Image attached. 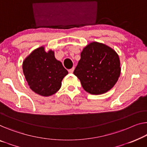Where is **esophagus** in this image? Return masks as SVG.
I'll return each instance as SVG.
<instances>
[{
  "instance_id": "obj_1",
  "label": "esophagus",
  "mask_w": 147,
  "mask_h": 147,
  "mask_svg": "<svg viewBox=\"0 0 147 147\" xmlns=\"http://www.w3.org/2000/svg\"><path fill=\"white\" fill-rule=\"evenodd\" d=\"M74 67H73V68H72V69L69 70V72L70 73H73V71H74Z\"/></svg>"
}]
</instances>
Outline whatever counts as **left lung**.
Segmentation results:
<instances>
[{
  "label": "left lung",
  "mask_w": 147,
  "mask_h": 147,
  "mask_svg": "<svg viewBox=\"0 0 147 147\" xmlns=\"http://www.w3.org/2000/svg\"><path fill=\"white\" fill-rule=\"evenodd\" d=\"M85 91L91 94H104L117 82L121 74L119 55L104 43H90L80 53L74 71Z\"/></svg>",
  "instance_id": "8db88e82"
}]
</instances>
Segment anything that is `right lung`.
I'll list each match as a JSON object with an SVG mask.
<instances>
[{"label": "right lung", "instance_id": "right-lung-1", "mask_svg": "<svg viewBox=\"0 0 147 147\" xmlns=\"http://www.w3.org/2000/svg\"><path fill=\"white\" fill-rule=\"evenodd\" d=\"M23 73L30 89L42 96L55 94L61 87L68 71L55 57L52 50L41 46L34 50L23 61Z\"/></svg>", "mask_w": 147, "mask_h": 147}]
</instances>
